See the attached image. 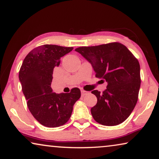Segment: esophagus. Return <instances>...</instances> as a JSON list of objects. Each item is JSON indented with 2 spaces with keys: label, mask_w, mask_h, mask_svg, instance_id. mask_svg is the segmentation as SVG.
<instances>
[{
  "label": "esophagus",
  "mask_w": 159,
  "mask_h": 159,
  "mask_svg": "<svg viewBox=\"0 0 159 159\" xmlns=\"http://www.w3.org/2000/svg\"><path fill=\"white\" fill-rule=\"evenodd\" d=\"M87 93H88V92H87V91H84V90H81V96H82V97H84V96L86 95Z\"/></svg>",
  "instance_id": "obj_1"
}]
</instances>
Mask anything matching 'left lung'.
I'll use <instances>...</instances> for the list:
<instances>
[{
    "instance_id": "1",
    "label": "left lung",
    "mask_w": 159,
    "mask_h": 159,
    "mask_svg": "<svg viewBox=\"0 0 159 159\" xmlns=\"http://www.w3.org/2000/svg\"><path fill=\"white\" fill-rule=\"evenodd\" d=\"M90 62L96 77L107 82V89L91 93L97 103L91 109L98 123L114 126L123 122L135 108L140 87L138 60L122 44L112 42L75 50Z\"/></svg>"
}]
</instances>
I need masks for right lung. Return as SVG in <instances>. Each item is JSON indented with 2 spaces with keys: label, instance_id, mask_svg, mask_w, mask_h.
<instances>
[{
  "label": "right lung",
  "instance_id": "add662e5",
  "mask_svg": "<svg viewBox=\"0 0 159 159\" xmlns=\"http://www.w3.org/2000/svg\"><path fill=\"white\" fill-rule=\"evenodd\" d=\"M53 44H44L31 51L24 58L19 70V79L22 91L27 100L30 112L40 124L57 127L70 119L73 105L80 97L78 88L70 93H56L51 83L53 69L58 66L60 58L73 50Z\"/></svg>",
  "mask_w": 159,
  "mask_h": 159
}]
</instances>
